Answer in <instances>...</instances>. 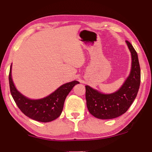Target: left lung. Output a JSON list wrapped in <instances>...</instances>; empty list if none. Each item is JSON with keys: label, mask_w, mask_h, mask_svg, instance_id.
<instances>
[{"label": "left lung", "mask_w": 152, "mask_h": 152, "mask_svg": "<svg viewBox=\"0 0 152 152\" xmlns=\"http://www.w3.org/2000/svg\"><path fill=\"white\" fill-rule=\"evenodd\" d=\"M132 56L129 75L119 90L113 93L104 94L86 87V100L88 111L100 119H111L121 116L127 111L137 96L140 88L141 71L137 53L133 45L125 41Z\"/></svg>", "instance_id": "left-lung-1"}]
</instances>
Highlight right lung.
<instances>
[{"label":"right lung","instance_id":"right-lung-1","mask_svg":"<svg viewBox=\"0 0 152 152\" xmlns=\"http://www.w3.org/2000/svg\"><path fill=\"white\" fill-rule=\"evenodd\" d=\"M12 64L9 73V86L15 103L23 113L35 121L43 123L52 121L60 116L66 98L73 87L79 84L74 80L60 86L48 96L39 99H31L18 91L12 78Z\"/></svg>","mask_w":152,"mask_h":152}]
</instances>
